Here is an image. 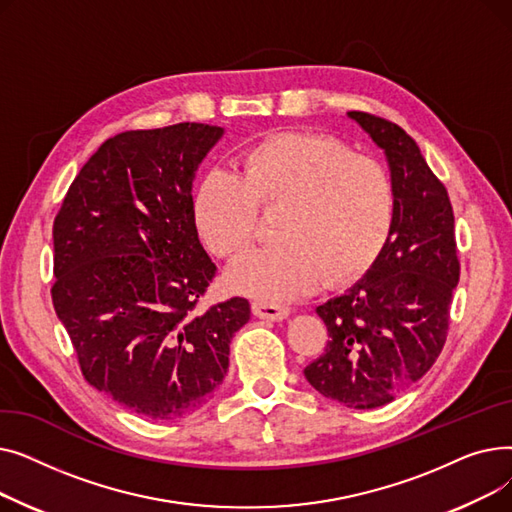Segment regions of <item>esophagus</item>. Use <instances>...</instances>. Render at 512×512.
Here are the masks:
<instances>
[{"instance_id": "34e87169", "label": "esophagus", "mask_w": 512, "mask_h": 512, "mask_svg": "<svg viewBox=\"0 0 512 512\" xmlns=\"http://www.w3.org/2000/svg\"><path fill=\"white\" fill-rule=\"evenodd\" d=\"M253 313L259 319H267V321H282L284 317H288L290 309L278 303H270V301H253Z\"/></svg>"}]
</instances>
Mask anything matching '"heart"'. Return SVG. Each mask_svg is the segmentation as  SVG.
<instances>
[{
    "instance_id": "b5f03b06",
    "label": "heart",
    "mask_w": 512,
    "mask_h": 512,
    "mask_svg": "<svg viewBox=\"0 0 512 512\" xmlns=\"http://www.w3.org/2000/svg\"><path fill=\"white\" fill-rule=\"evenodd\" d=\"M259 205L284 207L280 240L240 257L228 278L261 301H286L319 274L334 284L363 272L390 236L396 195L378 159L326 134L280 132L242 151L240 174L213 166L201 176L193 218L207 249L226 259L245 251Z\"/></svg>"
}]
</instances>
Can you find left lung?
I'll list each match as a JSON object with an SVG mask.
<instances>
[{
  "mask_svg": "<svg viewBox=\"0 0 512 512\" xmlns=\"http://www.w3.org/2000/svg\"><path fill=\"white\" fill-rule=\"evenodd\" d=\"M348 118L384 149L396 211L371 270L315 309L328 344L305 367V378L348 409H378L421 380L442 353L461 263L448 191L417 143L380 116L348 112Z\"/></svg>",
  "mask_w": 512,
  "mask_h": 512,
  "instance_id": "left-lung-1",
  "label": "left lung"
}]
</instances>
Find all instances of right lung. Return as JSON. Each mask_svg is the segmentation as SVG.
<instances>
[{
  "instance_id": "obj_1",
  "label": "right lung",
  "mask_w": 512,
  "mask_h": 512,
  "mask_svg": "<svg viewBox=\"0 0 512 512\" xmlns=\"http://www.w3.org/2000/svg\"><path fill=\"white\" fill-rule=\"evenodd\" d=\"M224 128L180 122L107 139L53 220L51 301L85 380L147 419L199 409L251 305L199 309L218 267L199 242L193 178Z\"/></svg>"
}]
</instances>
